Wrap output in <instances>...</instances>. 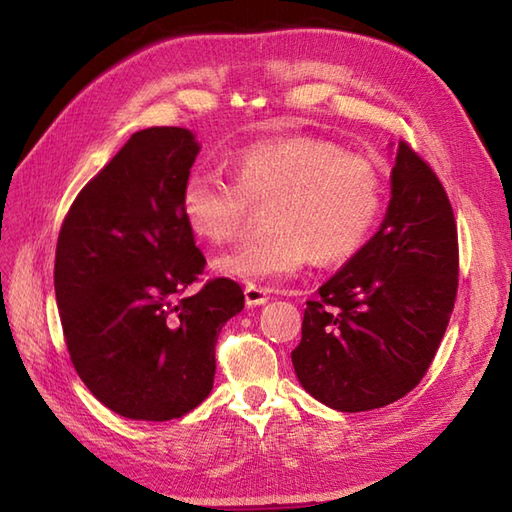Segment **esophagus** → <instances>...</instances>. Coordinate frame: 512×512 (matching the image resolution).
I'll list each match as a JSON object with an SVG mask.
<instances>
[{
    "label": "esophagus",
    "mask_w": 512,
    "mask_h": 512,
    "mask_svg": "<svg viewBox=\"0 0 512 512\" xmlns=\"http://www.w3.org/2000/svg\"><path fill=\"white\" fill-rule=\"evenodd\" d=\"M244 299H246V306H264V303L270 297H268V290L266 288L255 286V284H248L244 288Z\"/></svg>",
    "instance_id": "obj_1"
}]
</instances>
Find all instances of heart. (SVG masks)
<instances>
[{
	"label": "heart",
	"instance_id": "heart-1",
	"mask_svg": "<svg viewBox=\"0 0 512 512\" xmlns=\"http://www.w3.org/2000/svg\"><path fill=\"white\" fill-rule=\"evenodd\" d=\"M231 167L233 180L213 169L191 171L180 202L191 231L209 244L231 242L253 206L266 204V231L215 262L237 279H286L312 255L319 264L347 262L383 211V173L369 158L345 154L330 140H259L239 149Z\"/></svg>",
	"mask_w": 512,
	"mask_h": 512
}]
</instances>
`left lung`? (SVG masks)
Masks as SVG:
<instances>
[{"label": "left lung", "mask_w": 512, "mask_h": 512, "mask_svg": "<svg viewBox=\"0 0 512 512\" xmlns=\"http://www.w3.org/2000/svg\"><path fill=\"white\" fill-rule=\"evenodd\" d=\"M458 273L449 195L427 160L400 140L385 222L303 312L292 350L303 389L350 413L409 394L447 330Z\"/></svg>", "instance_id": "1"}]
</instances>
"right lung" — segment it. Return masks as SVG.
I'll list each match as a JSON object with an SVG mask.
<instances>
[{"mask_svg": "<svg viewBox=\"0 0 512 512\" xmlns=\"http://www.w3.org/2000/svg\"><path fill=\"white\" fill-rule=\"evenodd\" d=\"M189 129L149 127L76 195L61 224L54 292L76 374L105 407L165 422L211 394L215 343L244 308L233 279H202L182 184L198 156ZM202 283L189 298L186 290Z\"/></svg>", "mask_w": 512, "mask_h": 512, "instance_id": "1", "label": "right lung"}]
</instances>
